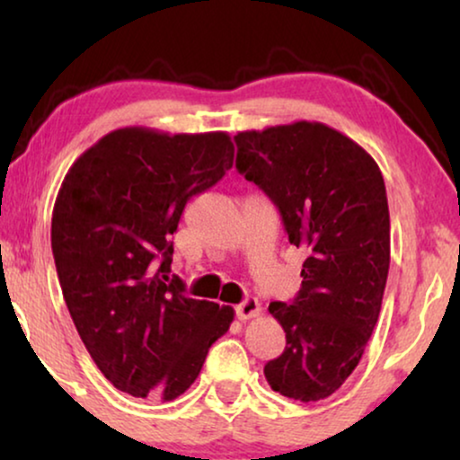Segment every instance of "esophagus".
Returning a JSON list of instances; mask_svg holds the SVG:
<instances>
[{"label":"esophagus","instance_id":"1","mask_svg":"<svg viewBox=\"0 0 460 460\" xmlns=\"http://www.w3.org/2000/svg\"><path fill=\"white\" fill-rule=\"evenodd\" d=\"M260 312H261L260 301L253 299V297L244 299L241 305H236V318L243 320V323H244V320H251V318L260 316Z\"/></svg>","mask_w":460,"mask_h":460}]
</instances>
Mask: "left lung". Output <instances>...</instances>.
I'll list each match as a JSON object with an SVG mask.
<instances>
[{
    "label": "left lung",
    "instance_id": "left-lung-1",
    "mask_svg": "<svg viewBox=\"0 0 460 460\" xmlns=\"http://www.w3.org/2000/svg\"><path fill=\"white\" fill-rule=\"evenodd\" d=\"M236 169L279 207L288 243L305 249L293 304L268 312L287 348L263 375L287 398L318 402L360 362L389 272V207L376 161L318 121L238 131Z\"/></svg>",
    "mask_w": 460,
    "mask_h": 460
}]
</instances>
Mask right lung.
<instances>
[{"label":"right lung","mask_w":460,"mask_h":460,"mask_svg":"<svg viewBox=\"0 0 460 460\" xmlns=\"http://www.w3.org/2000/svg\"><path fill=\"white\" fill-rule=\"evenodd\" d=\"M234 163L226 131H111L73 163L52 213L62 297L92 360L134 398L172 402L197 379L230 305L184 295L173 243L190 197Z\"/></svg>","instance_id":"1"}]
</instances>
